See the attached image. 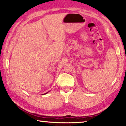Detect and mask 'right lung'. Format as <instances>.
I'll return each mask as SVG.
<instances>
[{
    "label": "right lung",
    "instance_id": "add662e5",
    "mask_svg": "<svg viewBox=\"0 0 126 126\" xmlns=\"http://www.w3.org/2000/svg\"><path fill=\"white\" fill-rule=\"evenodd\" d=\"M47 93H48V92H47V93H45L44 94H47Z\"/></svg>",
    "mask_w": 126,
    "mask_h": 126
}]
</instances>
